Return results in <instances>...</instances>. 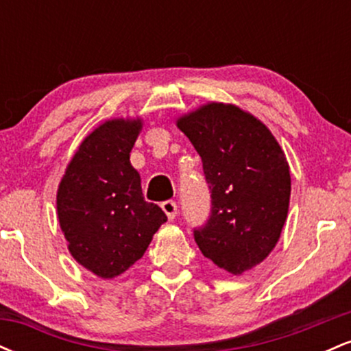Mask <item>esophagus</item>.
Here are the masks:
<instances>
[{
	"label": "esophagus",
	"instance_id": "obj_1",
	"mask_svg": "<svg viewBox=\"0 0 351 351\" xmlns=\"http://www.w3.org/2000/svg\"><path fill=\"white\" fill-rule=\"evenodd\" d=\"M162 209L165 213H167L168 219H175L176 213H178V206H176V203L173 199H168V201H163L162 203Z\"/></svg>",
	"mask_w": 351,
	"mask_h": 351
}]
</instances>
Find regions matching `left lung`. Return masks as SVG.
Returning a JSON list of instances; mask_svg holds the SVG:
<instances>
[{"instance_id":"left-lung-1","label":"left lung","mask_w":351,"mask_h":351,"mask_svg":"<svg viewBox=\"0 0 351 351\" xmlns=\"http://www.w3.org/2000/svg\"><path fill=\"white\" fill-rule=\"evenodd\" d=\"M176 125L199 153L211 191V215L195 229L196 244L239 276L279 241L291 199L287 158L261 120L231 104H206Z\"/></svg>"}]
</instances>
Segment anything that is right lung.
<instances>
[{
	"label": "right lung",
	"instance_id": "right-lung-1",
	"mask_svg": "<svg viewBox=\"0 0 351 351\" xmlns=\"http://www.w3.org/2000/svg\"><path fill=\"white\" fill-rule=\"evenodd\" d=\"M142 120L114 119L84 138L58 189V217L80 265L104 279L120 276L147 251L167 221L145 201L130 152Z\"/></svg>",
	"mask_w": 351,
	"mask_h": 351
}]
</instances>
